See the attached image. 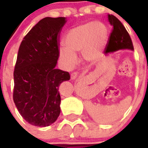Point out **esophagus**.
I'll list each match as a JSON object with an SVG mask.
<instances>
[{
    "label": "esophagus",
    "mask_w": 148,
    "mask_h": 148,
    "mask_svg": "<svg viewBox=\"0 0 148 148\" xmlns=\"http://www.w3.org/2000/svg\"><path fill=\"white\" fill-rule=\"evenodd\" d=\"M77 76H78V73H77L76 72L72 73L71 75H70L72 80H75V79H76V78H77Z\"/></svg>",
    "instance_id": "1"
}]
</instances>
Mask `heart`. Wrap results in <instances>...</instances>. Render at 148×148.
Returning <instances> with one entry per match:
<instances>
[{
    "mask_svg": "<svg viewBox=\"0 0 148 148\" xmlns=\"http://www.w3.org/2000/svg\"><path fill=\"white\" fill-rule=\"evenodd\" d=\"M109 38V31L102 22H88L71 29L64 38L65 47L59 48V57L63 64L72 69L77 64V55L82 59L93 63L101 56Z\"/></svg>",
    "mask_w": 148,
    "mask_h": 148,
    "instance_id": "1",
    "label": "heart"
}]
</instances>
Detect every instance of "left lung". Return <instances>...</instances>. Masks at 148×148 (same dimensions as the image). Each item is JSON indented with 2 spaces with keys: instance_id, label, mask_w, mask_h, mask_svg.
Masks as SVG:
<instances>
[{
  "instance_id": "obj_1",
  "label": "left lung",
  "mask_w": 148,
  "mask_h": 148,
  "mask_svg": "<svg viewBox=\"0 0 148 148\" xmlns=\"http://www.w3.org/2000/svg\"><path fill=\"white\" fill-rule=\"evenodd\" d=\"M108 21L110 24L113 27V31L110 35L108 43L104 50L105 55L123 49L133 50L131 38L121 21L114 15L110 14H108Z\"/></svg>"
}]
</instances>
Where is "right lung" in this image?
I'll list each match as a JSON object with an SVG mask.
<instances>
[{"mask_svg": "<svg viewBox=\"0 0 148 148\" xmlns=\"http://www.w3.org/2000/svg\"><path fill=\"white\" fill-rule=\"evenodd\" d=\"M66 18H43L23 38L14 70L13 100L30 125L47 127L61 113L58 87L69 81L68 72L56 69L59 35Z\"/></svg>", "mask_w": 148, "mask_h": 148, "instance_id": "obj_1", "label": "right lung"}]
</instances>
